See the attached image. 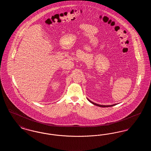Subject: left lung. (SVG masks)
<instances>
[{
	"label": "left lung",
	"mask_w": 151,
	"mask_h": 151,
	"mask_svg": "<svg viewBox=\"0 0 151 151\" xmlns=\"http://www.w3.org/2000/svg\"><path fill=\"white\" fill-rule=\"evenodd\" d=\"M88 100L90 102H91L92 104H93L94 105H96V106H100V107H101V108H105V107H111V106H114V105H116V104H114V105H99V104H97L94 103V102H93L92 101L89 100V99H88Z\"/></svg>",
	"instance_id": "8db88e82"
}]
</instances>
